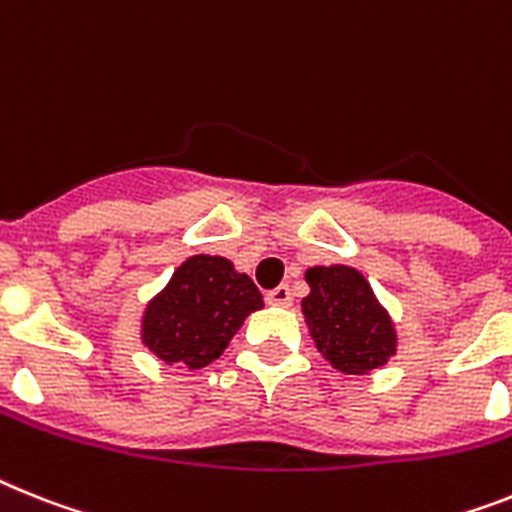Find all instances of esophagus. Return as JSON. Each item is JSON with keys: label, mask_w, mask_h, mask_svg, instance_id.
I'll list each match as a JSON object with an SVG mask.
<instances>
[{"label": "esophagus", "mask_w": 512, "mask_h": 512, "mask_svg": "<svg viewBox=\"0 0 512 512\" xmlns=\"http://www.w3.org/2000/svg\"><path fill=\"white\" fill-rule=\"evenodd\" d=\"M265 302L273 304V307H289V304H291V289H289V286H276V289L265 294Z\"/></svg>", "instance_id": "esophagus-1"}]
</instances>
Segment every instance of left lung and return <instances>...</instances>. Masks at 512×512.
Instances as JSON below:
<instances>
[{"mask_svg":"<svg viewBox=\"0 0 512 512\" xmlns=\"http://www.w3.org/2000/svg\"><path fill=\"white\" fill-rule=\"evenodd\" d=\"M304 320L320 354L346 375H369L395 354V328L367 278L346 265L307 270Z\"/></svg>","mask_w":512,"mask_h":512,"instance_id":"obj_1","label":"left lung"}]
</instances>
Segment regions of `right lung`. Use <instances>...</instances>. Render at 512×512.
Instances as JSON below:
<instances>
[{
    "mask_svg": "<svg viewBox=\"0 0 512 512\" xmlns=\"http://www.w3.org/2000/svg\"><path fill=\"white\" fill-rule=\"evenodd\" d=\"M260 307L263 294L226 257L195 255L145 309L143 343L163 362L208 367Z\"/></svg>",
    "mask_w": 512,
    "mask_h": 512,
    "instance_id": "obj_1",
    "label": "right lung"
}]
</instances>
